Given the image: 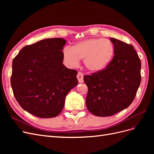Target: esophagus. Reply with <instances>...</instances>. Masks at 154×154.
<instances>
[{
  "mask_svg": "<svg viewBox=\"0 0 154 154\" xmlns=\"http://www.w3.org/2000/svg\"><path fill=\"white\" fill-rule=\"evenodd\" d=\"M77 78L78 82L80 83H82L83 82V74L81 72H78V74H77Z\"/></svg>",
  "mask_w": 154,
  "mask_h": 154,
  "instance_id": "obj_1",
  "label": "esophagus"
}]
</instances>
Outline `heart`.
Masks as SVG:
<instances>
[{
	"instance_id": "heart-1",
	"label": "heart",
	"mask_w": 154,
	"mask_h": 154,
	"mask_svg": "<svg viewBox=\"0 0 154 154\" xmlns=\"http://www.w3.org/2000/svg\"><path fill=\"white\" fill-rule=\"evenodd\" d=\"M114 47L107 39L88 38L78 42L73 47H65L63 56L69 67H75L83 59L86 68L92 72L103 71L113 58Z\"/></svg>"
}]
</instances>
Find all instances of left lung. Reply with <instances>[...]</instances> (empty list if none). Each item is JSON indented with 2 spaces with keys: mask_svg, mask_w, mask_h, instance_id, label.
<instances>
[{
  "mask_svg": "<svg viewBox=\"0 0 154 154\" xmlns=\"http://www.w3.org/2000/svg\"><path fill=\"white\" fill-rule=\"evenodd\" d=\"M114 57L103 71L85 75L86 106L96 116H113L130 106L141 83V63L132 45L110 38Z\"/></svg>",
  "mask_w": 154,
  "mask_h": 154,
  "instance_id": "1",
  "label": "left lung"
}]
</instances>
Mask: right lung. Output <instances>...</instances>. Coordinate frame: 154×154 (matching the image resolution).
<instances>
[{
  "mask_svg": "<svg viewBox=\"0 0 154 154\" xmlns=\"http://www.w3.org/2000/svg\"><path fill=\"white\" fill-rule=\"evenodd\" d=\"M66 40L47 38L26 45L13 59L11 85L18 103L31 114L51 118L61 112L78 84L75 70L63 64Z\"/></svg>",
  "mask_w": 154,
  "mask_h": 154,
  "instance_id": "add662e5",
  "label": "right lung"
}]
</instances>
